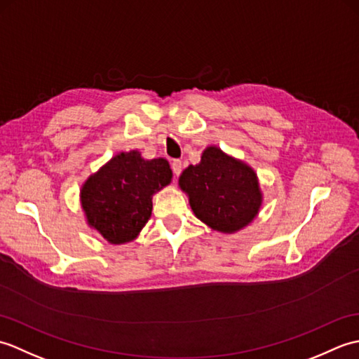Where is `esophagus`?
<instances>
[{
  "label": "esophagus",
  "mask_w": 359,
  "mask_h": 359,
  "mask_svg": "<svg viewBox=\"0 0 359 359\" xmlns=\"http://www.w3.org/2000/svg\"><path fill=\"white\" fill-rule=\"evenodd\" d=\"M171 168H172V172H174V175H180V172H182V168H184V163H182V160H172V163H171Z\"/></svg>",
  "instance_id": "obj_1"
}]
</instances>
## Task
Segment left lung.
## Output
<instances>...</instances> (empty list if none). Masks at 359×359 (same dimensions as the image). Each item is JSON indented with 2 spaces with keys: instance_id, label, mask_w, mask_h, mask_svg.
Listing matches in <instances>:
<instances>
[{
  "instance_id": "left-lung-1",
  "label": "left lung",
  "mask_w": 359,
  "mask_h": 359,
  "mask_svg": "<svg viewBox=\"0 0 359 359\" xmlns=\"http://www.w3.org/2000/svg\"><path fill=\"white\" fill-rule=\"evenodd\" d=\"M179 187L188 196L196 217L219 233L241 231L262 207L264 197L253 168L217 147L205 148L201 162L184 170Z\"/></svg>"
}]
</instances>
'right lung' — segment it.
I'll return each mask as SVG.
<instances>
[{"label": "right lung", "mask_w": 359, "mask_h": 359, "mask_svg": "<svg viewBox=\"0 0 359 359\" xmlns=\"http://www.w3.org/2000/svg\"><path fill=\"white\" fill-rule=\"evenodd\" d=\"M166 158H143L139 151L118 152L80 189L86 222L114 245L137 239L152 211V196L171 184Z\"/></svg>", "instance_id": "add662e5"}]
</instances>
